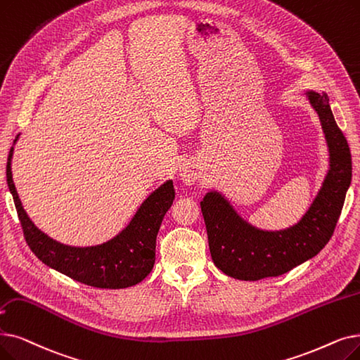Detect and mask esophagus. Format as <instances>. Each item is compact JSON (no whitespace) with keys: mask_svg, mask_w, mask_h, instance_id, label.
<instances>
[{"mask_svg":"<svg viewBox=\"0 0 360 360\" xmlns=\"http://www.w3.org/2000/svg\"><path fill=\"white\" fill-rule=\"evenodd\" d=\"M179 176H181V179H182L184 184L193 185V184L197 181V178H198V172H197V169H195L194 166L185 165V166H182V169H181Z\"/></svg>","mask_w":360,"mask_h":360,"instance_id":"34e87169","label":"esophagus"}]
</instances>
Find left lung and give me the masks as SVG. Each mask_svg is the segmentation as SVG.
<instances>
[{
  "label": "left lung",
  "instance_id": "8db88e82",
  "mask_svg": "<svg viewBox=\"0 0 360 360\" xmlns=\"http://www.w3.org/2000/svg\"><path fill=\"white\" fill-rule=\"evenodd\" d=\"M307 96L319 115L331 167L299 224L283 232H263L247 225L216 193H209L200 202L213 263L228 276L244 281L279 276L316 256L333 237L352 181V154L326 94Z\"/></svg>",
  "mask_w": 360,
  "mask_h": 360
}]
</instances>
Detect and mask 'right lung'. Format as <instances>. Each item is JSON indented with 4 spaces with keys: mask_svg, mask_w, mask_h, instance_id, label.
Returning <instances> with one entry per match:
<instances>
[{
    "mask_svg": "<svg viewBox=\"0 0 360 360\" xmlns=\"http://www.w3.org/2000/svg\"><path fill=\"white\" fill-rule=\"evenodd\" d=\"M13 150L11 147L7 160V184L23 237L32 253L46 266L91 287L116 290L141 283L154 266L155 238L163 216L175 198L174 182L167 181L155 190L143 202L131 224L113 240L97 247H69L46 237L23 210L11 175Z\"/></svg>",
    "mask_w": 360,
    "mask_h": 360,
    "instance_id": "obj_1",
    "label": "right lung"
}]
</instances>
